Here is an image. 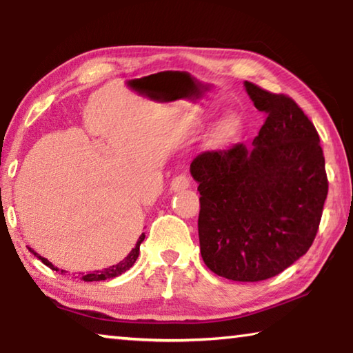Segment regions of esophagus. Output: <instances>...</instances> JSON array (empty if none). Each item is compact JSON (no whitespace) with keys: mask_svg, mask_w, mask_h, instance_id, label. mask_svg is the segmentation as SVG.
Masks as SVG:
<instances>
[{"mask_svg":"<svg viewBox=\"0 0 353 353\" xmlns=\"http://www.w3.org/2000/svg\"><path fill=\"white\" fill-rule=\"evenodd\" d=\"M190 187V177L187 174H179L171 181V191H182Z\"/></svg>","mask_w":353,"mask_h":353,"instance_id":"obj_1","label":"esophagus"}]
</instances>
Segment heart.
<instances>
[{
    "label": "heart",
    "mask_w": 353,
    "mask_h": 353,
    "mask_svg": "<svg viewBox=\"0 0 353 353\" xmlns=\"http://www.w3.org/2000/svg\"><path fill=\"white\" fill-rule=\"evenodd\" d=\"M232 119H225V121L221 124V128H219V130H218V135H224V134H227L229 132V130L232 129Z\"/></svg>",
    "instance_id": "obj_1"
}]
</instances>
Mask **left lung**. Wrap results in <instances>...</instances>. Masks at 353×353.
<instances>
[{
  "mask_svg": "<svg viewBox=\"0 0 353 353\" xmlns=\"http://www.w3.org/2000/svg\"><path fill=\"white\" fill-rule=\"evenodd\" d=\"M266 121L252 141L199 154L202 260L235 282L277 276L312 248L328 193L318 130L286 94L244 82Z\"/></svg>",
  "mask_w": 353,
  "mask_h": 353,
  "instance_id": "1",
  "label": "left lung"
}]
</instances>
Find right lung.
Listing matches in <instances>:
<instances>
[{
    "label": "right lung",
    "instance_id": "obj_1",
    "mask_svg": "<svg viewBox=\"0 0 353 353\" xmlns=\"http://www.w3.org/2000/svg\"><path fill=\"white\" fill-rule=\"evenodd\" d=\"M143 240H145V234H141V235H140L139 241H137V244H135V248H134L132 250H130V252H129V255L126 256V259L121 260L119 263H117V265L105 268V270H103V271H94V272H90V274H85V276H82V280H83V282H99V280H107V279L118 277V276H121L123 272L129 271L130 268L134 266V263L137 261V259H139V254H140V244L143 243ZM29 250H31V252H32L35 256H37L39 260H41V263H45L46 266H50L52 271H59L57 268H54V265H52L51 261H48L46 259H43V256L39 255L37 252H34V250H32L31 248H29ZM61 272H65V271H61Z\"/></svg>",
    "mask_w": 353,
    "mask_h": 353
}]
</instances>
